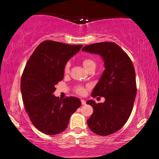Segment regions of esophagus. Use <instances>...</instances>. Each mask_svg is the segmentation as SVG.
<instances>
[{
    "instance_id": "esophagus-1",
    "label": "esophagus",
    "mask_w": 159,
    "mask_h": 159,
    "mask_svg": "<svg viewBox=\"0 0 159 159\" xmlns=\"http://www.w3.org/2000/svg\"><path fill=\"white\" fill-rule=\"evenodd\" d=\"M81 104H82V105H85V104H86V101H85V100L81 99Z\"/></svg>"
}]
</instances>
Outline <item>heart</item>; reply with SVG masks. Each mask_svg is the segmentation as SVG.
I'll list each match as a JSON object with an SVG mask.
<instances>
[{
	"instance_id": "1",
	"label": "heart",
	"mask_w": 159,
	"mask_h": 159,
	"mask_svg": "<svg viewBox=\"0 0 159 159\" xmlns=\"http://www.w3.org/2000/svg\"><path fill=\"white\" fill-rule=\"evenodd\" d=\"M82 63H83L84 66L87 70H89V69L92 68V67H96V62L90 57L84 58V59L82 60ZM69 69H70V63L68 62V63H66L64 66V72L66 74H67L69 72ZM88 87V86L78 84L77 86H75V92L78 95H84Z\"/></svg>"
}]
</instances>
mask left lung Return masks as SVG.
I'll list each match as a JSON object with an SVG mask.
<instances>
[{
	"mask_svg": "<svg viewBox=\"0 0 159 159\" xmlns=\"http://www.w3.org/2000/svg\"><path fill=\"white\" fill-rule=\"evenodd\" d=\"M84 52L103 57L105 69L92 92L93 98L105 97L104 103L93 100L87 103L93 107L87 125L98 135L107 136L117 132L130 116L137 94L135 70L129 55L115 43L86 45Z\"/></svg>",
	"mask_w": 159,
	"mask_h": 159,
	"instance_id": "left-lung-1",
	"label": "left lung"
}]
</instances>
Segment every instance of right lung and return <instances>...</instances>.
Segmentation results:
<instances>
[{
	"mask_svg": "<svg viewBox=\"0 0 159 159\" xmlns=\"http://www.w3.org/2000/svg\"><path fill=\"white\" fill-rule=\"evenodd\" d=\"M81 47L46 40L36 47L27 62L21 78L22 100L30 121L45 134L63 132L71 115L81 106L79 98L60 99L53 93L63 80L66 63Z\"/></svg>",
	"mask_w": 159,
	"mask_h": 159,
	"instance_id": "obj_1",
	"label": "right lung"
}]
</instances>
